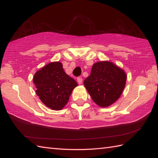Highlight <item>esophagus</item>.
<instances>
[{
	"label": "esophagus",
	"instance_id": "1",
	"mask_svg": "<svg viewBox=\"0 0 158 158\" xmlns=\"http://www.w3.org/2000/svg\"><path fill=\"white\" fill-rule=\"evenodd\" d=\"M77 82H78L79 84H82L83 79L81 78V77H78V78H77Z\"/></svg>",
	"mask_w": 158,
	"mask_h": 158
}]
</instances>
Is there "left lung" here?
<instances>
[{
	"label": "left lung",
	"instance_id": "left-lung-1",
	"mask_svg": "<svg viewBox=\"0 0 158 158\" xmlns=\"http://www.w3.org/2000/svg\"><path fill=\"white\" fill-rule=\"evenodd\" d=\"M125 71L110 61H100L92 66L84 85L93 101L101 107L111 105L122 95L126 86Z\"/></svg>",
	"mask_w": 158,
	"mask_h": 158
}]
</instances>
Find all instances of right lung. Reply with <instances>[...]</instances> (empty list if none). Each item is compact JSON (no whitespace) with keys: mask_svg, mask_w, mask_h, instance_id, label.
<instances>
[{"mask_svg":"<svg viewBox=\"0 0 158 158\" xmlns=\"http://www.w3.org/2000/svg\"><path fill=\"white\" fill-rule=\"evenodd\" d=\"M60 62L49 63L38 70L33 77L36 94L44 105L52 110H62L73 89L78 85L64 72Z\"/></svg>","mask_w":158,"mask_h":158,"instance_id":"add662e5","label":"right lung"}]
</instances>
